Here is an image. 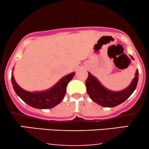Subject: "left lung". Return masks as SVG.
I'll return each mask as SVG.
<instances>
[{"label": "left lung", "mask_w": 149, "mask_h": 149, "mask_svg": "<svg viewBox=\"0 0 149 149\" xmlns=\"http://www.w3.org/2000/svg\"><path fill=\"white\" fill-rule=\"evenodd\" d=\"M131 58L134 60V58L132 57ZM134 76L127 88L120 91H112L103 86L96 77L88 72V77L85 82L87 92L93 102L102 107L111 108L116 107L124 102L136 89L139 78L138 69Z\"/></svg>", "instance_id": "left-lung-1"}]
</instances>
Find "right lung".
<instances>
[{
	"label": "right lung",
	"instance_id": "right-lung-1",
	"mask_svg": "<svg viewBox=\"0 0 149 149\" xmlns=\"http://www.w3.org/2000/svg\"><path fill=\"white\" fill-rule=\"evenodd\" d=\"M74 76L75 72L69 73L61 78L52 88L40 92H29L22 89L15 81L13 72L11 80L15 92L25 103L36 109H48L62 101L66 92V86Z\"/></svg>",
	"mask_w": 149,
	"mask_h": 149
}]
</instances>
